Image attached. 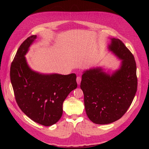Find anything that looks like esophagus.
<instances>
[{
    "label": "esophagus",
    "instance_id": "1",
    "mask_svg": "<svg viewBox=\"0 0 149 149\" xmlns=\"http://www.w3.org/2000/svg\"><path fill=\"white\" fill-rule=\"evenodd\" d=\"M81 78L80 77H77V82L78 84V85H79L81 84Z\"/></svg>",
    "mask_w": 149,
    "mask_h": 149
}]
</instances>
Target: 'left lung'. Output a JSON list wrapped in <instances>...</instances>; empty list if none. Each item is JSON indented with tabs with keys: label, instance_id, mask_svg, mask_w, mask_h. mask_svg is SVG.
<instances>
[{
	"label": "left lung",
	"instance_id": "1",
	"mask_svg": "<svg viewBox=\"0 0 149 149\" xmlns=\"http://www.w3.org/2000/svg\"><path fill=\"white\" fill-rule=\"evenodd\" d=\"M110 39L108 49L121 61L119 68L111 74L101 67L84 70L80 85L87 115L97 124H110L122 117L137 88L134 56L120 39Z\"/></svg>",
	"mask_w": 149,
	"mask_h": 149
}]
</instances>
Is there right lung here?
<instances>
[{"label": "right lung", "instance_id": "add662e5", "mask_svg": "<svg viewBox=\"0 0 149 149\" xmlns=\"http://www.w3.org/2000/svg\"><path fill=\"white\" fill-rule=\"evenodd\" d=\"M36 38L29 36L19 48L10 67V81L20 110L33 121L50 126L61 118L63 101L77 87V77L32 70L25 55Z\"/></svg>", "mask_w": 149, "mask_h": 149}]
</instances>
